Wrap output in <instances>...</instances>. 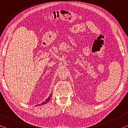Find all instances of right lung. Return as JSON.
Segmentation results:
<instances>
[{"label":"right lung","mask_w":128,"mask_h":128,"mask_svg":"<svg viewBox=\"0 0 128 128\" xmlns=\"http://www.w3.org/2000/svg\"><path fill=\"white\" fill-rule=\"evenodd\" d=\"M51 96H52V94H51V95H50V96H49V97H48V98L47 99V100H45V101H44V102H42V103H41V104H39L38 105H44V104H46V103L47 102H48V101H49V100H50V98H51ZM36 106H38V105H36Z\"/></svg>","instance_id":"1"}]
</instances>
